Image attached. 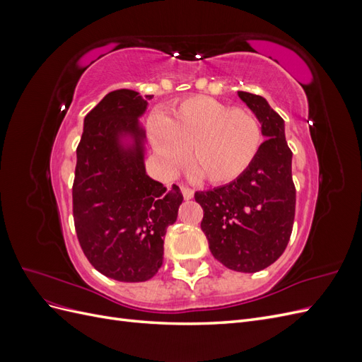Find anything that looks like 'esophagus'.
Returning a JSON list of instances; mask_svg holds the SVG:
<instances>
[{
	"mask_svg": "<svg viewBox=\"0 0 362 362\" xmlns=\"http://www.w3.org/2000/svg\"><path fill=\"white\" fill-rule=\"evenodd\" d=\"M181 192H182V196H184V199H192L193 198V194H194V192L190 189V187H185V185H181Z\"/></svg>",
	"mask_w": 362,
	"mask_h": 362,
	"instance_id": "obj_1",
	"label": "esophagus"
}]
</instances>
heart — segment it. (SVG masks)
<instances>
[{
	"label": "heart",
	"instance_id": "obj_1",
	"mask_svg": "<svg viewBox=\"0 0 362 362\" xmlns=\"http://www.w3.org/2000/svg\"><path fill=\"white\" fill-rule=\"evenodd\" d=\"M152 148L170 170L187 160L211 184H228L252 166L262 145L257 116L210 96L189 98L175 105L168 117L148 122Z\"/></svg>",
	"mask_w": 362,
	"mask_h": 362
}]
</instances>
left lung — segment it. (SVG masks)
<instances>
[{"instance_id":"obj_1","label":"left lung","mask_w":362,"mask_h":362,"mask_svg":"<svg viewBox=\"0 0 362 362\" xmlns=\"http://www.w3.org/2000/svg\"><path fill=\"white\" fill-rule=\"evenodd\" d=\"M238 96L258 117L267 140L242 177L222 187L196 192L194 199L204 210L201 228L213 257L231 270L255 273L282 255L293 231V152L284 119L264 98L249 92Z\"/></svg>"}]
</instances>
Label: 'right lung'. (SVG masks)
Returning <instances> with one entry per match:
<instances>
[{
  "label": "right lung",
  "instance_id": "right-lung-1",
  "mask_svg": "<svg viewBox=\"0 0 362 362\" xmlns=\"http://www.w3.org/2000/svg\"><path fill=\"white\" fill-rule=\"evenodd\" d=\"M152 95L129 89L113 90L84 117L76 146L72 185L75 233L90 264L103 275L141 282L163 264L164 235L175 223L182 193L146 175L145 131L139 116ZM131 135L135 145L124 148L119 137Z\"/></svg>",
  "mask_w": 362,
  "mask_h": 362
}]
</instances>
